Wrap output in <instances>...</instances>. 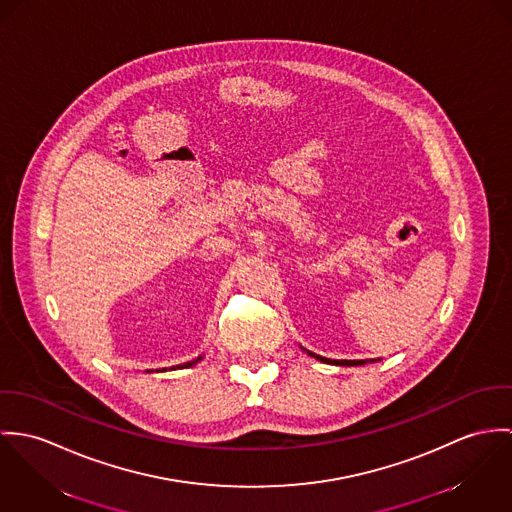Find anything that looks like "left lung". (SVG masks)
<instances>
[{"label": "left lung", "instance_id": "left-lung-1", "mask_svg": "<svg viewBox=\"0 0 512 512\" xmlns=\"http://www.w3.org/2000/svg\"><path fill=\"white\" fill-rule=\"evenodd\" d=\"M308 355H312V357H316L318 361H322V363H330V365H347V367H353V365H365V363H377V361H381V359H328V357H322V355H316V353H312V351H308V349H304Z\"/></svg>", "mask_w": 512, "mask_h": 512}]
</instances>
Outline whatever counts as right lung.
I'll use <instances>...</instances> for the list:
<instances>
[{"instance_id": "1", "label": "right lung", "mask_w": 512, "mask_h": 512, "mask_svg": "<svg viewBox=\"0 0 512 512\" xmlns=\"http://www.w3.org/2000/svg\"><path fill=\"white\" fill-rule=\"evenodd\" d=\"M198 361H202V355H198L196 359H192V361H186V363H182V365H176V367H172V369H180V367H192V365H196ZM165 371V369H163Z\"/></svg>"}]
</instances>
